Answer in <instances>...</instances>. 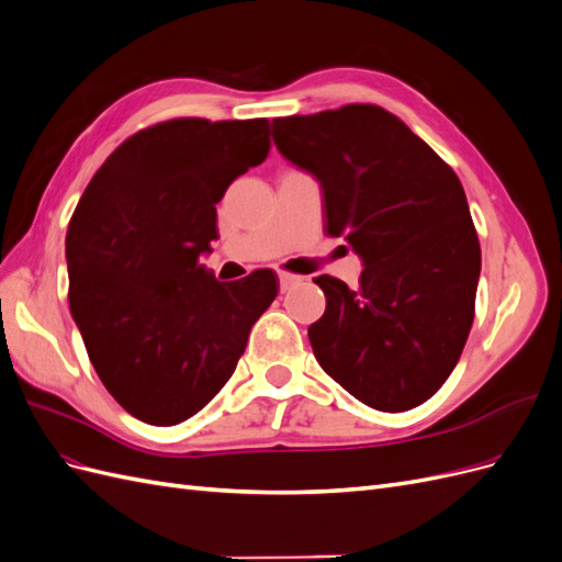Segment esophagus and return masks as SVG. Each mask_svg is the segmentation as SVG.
<instances>
[{"label": "esophagus", "mask_w": 562, "mask_h": 562, "mask_svg": "<svg viewBox=\"0 0 562 562\" xmlns=\"http://www.w3.org/2000/svg\"><path fill=\"white\" fill-rule=\"evenodd\" d=\"M302 281H304V277L291 274V271H281V274H279V283H281V291L283 293L291 291V288H295V285H300Z\"/></svg>", "instance_id": "esophagus-1"}]
</instances>
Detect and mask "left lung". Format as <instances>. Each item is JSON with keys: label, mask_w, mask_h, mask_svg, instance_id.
<instances>
[{"label": "left lung", "mask_w": 562, "mask_h": 562, "mask_svg": "<svg viewBox=\"0 0 562 562\" xmlns=\"http://www.w3.org/2000/svg\"><path fill=\"white\" fill-rule=\"evenodd\" d=\"M271 126L281 155L318 178L326 232L366 262L356 288L314 279L328 302L310 326L316 361L375 411L422 405L450 378L475 312L481 244L462 182L380 105Z\"/></svg>", "instance_id": "8db88e82"}]
</instances>
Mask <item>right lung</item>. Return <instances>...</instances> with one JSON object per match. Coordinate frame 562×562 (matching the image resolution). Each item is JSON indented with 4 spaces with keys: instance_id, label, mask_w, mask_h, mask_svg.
<instances>
[{
    "instance_id": "obj_1",
    "label": "right lung",
    "mask_w": 562,
    "mask_h": 562,
    "mask_svg": "<svg viewBox=\"0 0 562 562\" xmlns=\"http://www.w3.org/2000/svg\"><path fill=\"white\" fill-rule=\"evenodd\" d=\"M269 147V119H168L119 145L77 203L67 300L100 382L135 419L196 415L279 293L271 269L223 283L199 262L217 239L215 203Z\"/></svg>"
}]
</instances>
